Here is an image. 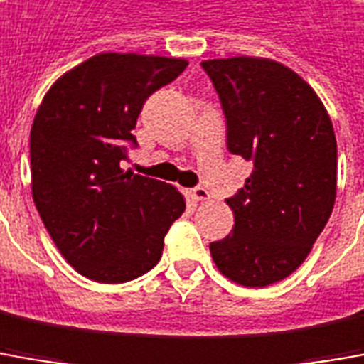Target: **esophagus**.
Here are the masks:
<instances>
[{"label":"esophagus","mask_w":364,"mask_h":364,"mask_svg":"<svg viewBox=\"0 0 364 364\" xmlns=\"http://www.w3.org/2000/svg\"><path fill=\"white\" fill-rule=\"evenodd\" d=\"M190 196H192V200H196V202H202V200H208V198H210V192H208L206 188L198 186L190 190Z\"/></svg>","instance_id":"1"}]
</instances>
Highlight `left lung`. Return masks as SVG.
Returning a JSON list of instances; mask_svg holds the SVG:
<instances>
[{
    "label": "left lung",
    "instance_id": "8db88e82",
    "mask_svg": "<svg viewBox=\"0 0 364 364\" xmlns=\"http://www.w3.org/2000/svg\"><path fill=\"white\" fill-rule=\"evenodd\" d=\"M228 124V150L254 162L228 198L234 230L210 244L215 267L245 287L291 275L337 196V140L327 110L289 67L263 57L202 61Z\"/></svg>",
    "mask_w": 364,
    "mask_h": 364
}]
</instances>
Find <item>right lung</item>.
Segmentation results:
<instances>
[{
    "label": "right lung",
    "mask_w": 364,
    "mask_h": 364,
    "mask_svg": "<svg viewBox=\"0 0 364 364\" xmlns=\"http://www.w3.org/2000/svg\"><path fill=\"white\" fill-rule=\"evenodd\" d=\"M186 59L99 53L53 82L31 127V192L61 255L92 282L150 272L186 210L176 188L132 174L142 105L186 69Z\"/></svg>",
    "instance_id": "add662e5"
}]
</instances>
